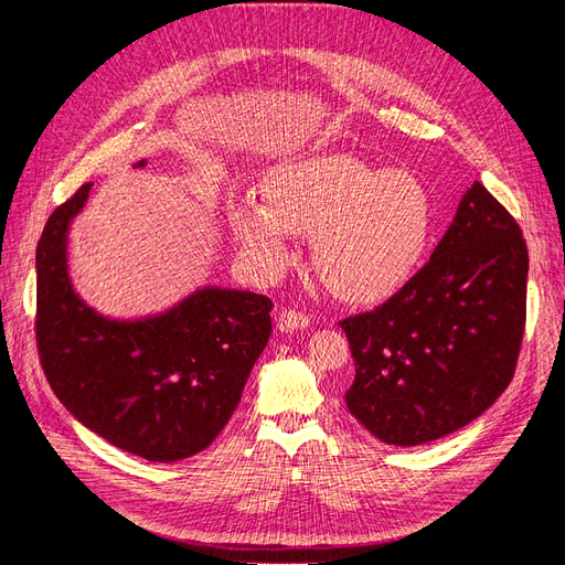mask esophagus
I'll list each match as a JSON object with an SVG mask.
<instances>
[{"label":"esophagus","mask_w":565,"mask_h":565,"mask_svg":"<svg viewBox=\"0 0 565 565\" xmlns=\"http://www.w3.org/2000/svg\"><path fill=\"white\" fill-rule=\"evenodd\" d=\"M309 322H311V318L306 316V313H301V311H297V309H282L280 316H278L280 330H287V332L309 328Z\"/></svg>","instance_id":"1"}]
</instances>
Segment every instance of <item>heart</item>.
<instances>
[{
  "instance_id": "heart-1",
  "label": "heart",
  "mask_w": 565,
  "mask_h": 565,
  "mask_svg": "<svg viewBox=\"0 0 565 565\" xmlns=\"http://www.w3.org/2000/svg\"><path fill=\"white\" fill-rule=\"evenodd\" d=\"M266 204H231L237 245L264 270L292 259V235L313 237V268L349 301L384 299L422 266L434 235V200L417 177L377 169L349 152L278 167Z\"/></svg>"
}]
</instances>
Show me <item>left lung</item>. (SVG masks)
I'll return each mask as SVG.
<instances>
[{
    "label": "left lung",
    "instance_id": "obj_1",
    "mask_svg": "<svg viewBox=\"0 0 565 565\" xmlns=\"http://www.w3.org/2000/svg\"><path fill=\"white\" fill-rule=\"evenodd\" d=\"M525 280L521 226L473 181L429 264L374 311L339 320L355 363L349 413L405 448L486 413L514 380Z\"/></svg>",
    "mask_w": 565,
    "mask_h": 565
}]
</instances>
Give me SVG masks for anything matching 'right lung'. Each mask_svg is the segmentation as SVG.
Wrapping results in <instances>:
<instances>
[{"label": "right lung", "instance_id": "1", "mask_svg": "<svg viewBox=\"0 0 565 565\" xmlns=\"http://www.w3.org/2000/svg\"><path fill=\"white\" fill-rule=\"evenodd\" d=\"M143 167V162H139ZM92 183L49 216L38 245V353L58 401L110 446L148 461L204 450L228 424L270 337L273 301L204 287L172 311L108 320L67 278L65 237Z\"/></svg>", "mask_w": 565, "mask_h": 565}]
</instances>
